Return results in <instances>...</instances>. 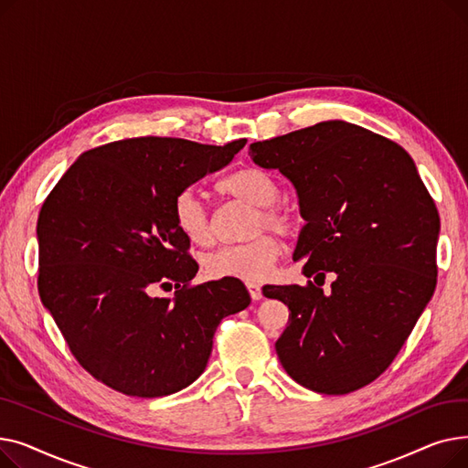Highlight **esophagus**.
<instances>
[{
  "label": "esophagus",
  "mask_w": 468,
  "mask_h": 468,
  "mask_svg": "<svg viewBox=\"0 0 468 468\" xmlns=\"http://www.w3.org/2000/svg\"><path fill=\"white\" fill-rule=\"evenodd\" d=\"M247 286H249V292H250L252 300H261V298H263V293H261V286H260V284H256V282H249Z\"/></svg>",
  "instance_id": "34e87169"
}]
</instances>
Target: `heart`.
<instances>
[{
    "mask_svg": "<svg viewBox=\"0 0 468 468\" xmlns=\"http://www.w3.org/2000/svg\"><path fill=\"white\" fill-rule=\"evenodd\" d=\"M219 191L235 197V199L247 201L258 208L254 216L252 233H258L265 228L277 233H290L296 226L293 216L275 203L279 201V184L269 172L250 166L233 172L231 176L219 182ZM175 216L180 231L195 244H208L214 237V226L210 214L203 201L193 189H186L178 195L175 203ZM281 254L279 240L261 233L249 242L231 244L210 252L205 258V271L212 279H240L247 282H260L269 277L271 269Z\"/></svg>",
    "mask_w": 468,
    "mask_h": 468,
    "instance_id": "1",
    "label": "heart"
}]
</instances>
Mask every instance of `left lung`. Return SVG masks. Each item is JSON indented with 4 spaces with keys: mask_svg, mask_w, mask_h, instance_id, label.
<instances>
[{
    "mask_svg": "<svg viewBox=\"0 0 468 468\" xmlns=\"http://www.w3.org/2000/svg\"><path fill=\"white\" fill-rule=\"evenodd\" d=\"M249 155L296 189L293 261L315 281L263 286L290 309L279 360L305 388L347 395L387 370L432 298L436 205L404 147L347 121L254 142Z\"/></svg>",
    "mask_w": 468,
    "mask_h": 468,
    "instance_id": "1",
    "label": "left lung"
}]
</instances>
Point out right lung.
Returning <instances> with one entry per match:
<instances>
[{"label":"right lung","mask_w":468,"mask_h":468,"mask_svg":"<svg viewBox=\"0 0 468 468\" xmlns=\"http://www.w3.org/2000/svg\"><path fill=\"white\" fill-rule=\"evenodd\" d=\"M244 144L112 142L81 154L41 207V303L85 370L122 395L157 399L191 385L221 318L250 303L239 279L187 286L199 265L175 216L178 195ZM172 285V301L154 296Z\"/></svg>","instance_id":"1"}]
</instances>
